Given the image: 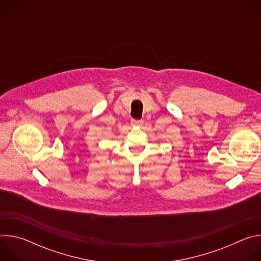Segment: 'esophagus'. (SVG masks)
I'll list each match as a JSON object with an SVG mask.
<instances>
[{
	"label": "esophagus",
	"instance_id": "34e87169",
	"mask_svg": "<svg viewBox=\"0 0 261 261\" xmlns=\"http://www.w3.org/2000/svg\"><path fill=\"white\" fill-rule=\"evenodd\" d=\"M142 123H143L142 120H132V121H131V124H132L133 126H141Z\"/></svg>",
	"mask_w": 261,
	"mask_h": 261
}]
</instances>
